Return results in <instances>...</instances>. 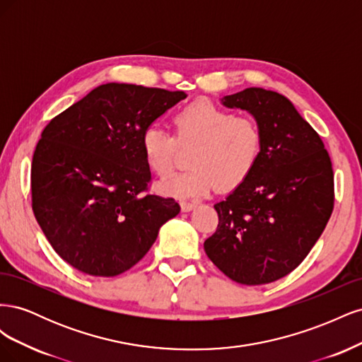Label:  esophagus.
<instances>
[{"label": "esophagus", "instance_id": "34e87169", "mask_svg": "<svg viewBox=\"0 0 362 362\" xmlns=\"http://www.w3.org/2000/svg\"><path fill=\"white\" fill-rule=\"evenodd\" d=\"M180 205H181V210L187 213V211H192L193 208H194L196 205H198V204L193 202V201H181Z\"/></svg>", "mask_w": 362, "mask_h": 362}]
</instances>
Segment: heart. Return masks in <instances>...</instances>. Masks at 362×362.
Listing matches in <instances>:
<instances>
[{
    "instance_id": "heart-1",
    "label": "heart",
    "mask_w": 362,
    "mask_h": 362,
    "mask_svg": "<svg viewBox=\"0 0 362 362\" xmlns=\"http://www.w3.org/2000/svg\"><path fill=\"white\" fill-rule=\"evenodd\" d=\"M175 128L181 145H194L189 157L192 168L160 181L161 194L193 198L210 193L216 185L231 190L254 170L262 141L254 119L198 100L177 113ZM140 148L152 172L160 177L170 173L177 141L168 131L149 125L140 136Z\"/></svg>"
}]
</instances>
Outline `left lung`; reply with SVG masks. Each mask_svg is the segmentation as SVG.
Returning <instances> with one entry per match:
<instances>
[{"mask_svg":"<svg viewBox=\"0 0 362 362\" xmlns=\"http://www.w3.org/2000/svg\"><path fill=\"white\" fill-rule=\"evenodd\" d=\"M255 119L261 151L249 177L221 202L205 254L245 286L281 279L322 235L334 208V172L320 136L288 98L261 87L221 100Z\"/></svg>","mask_w":362,"mask_h":362,"instance_id":"8db88e82","label":"left lung"}]
</instances>
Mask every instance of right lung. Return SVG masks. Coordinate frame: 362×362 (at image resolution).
I'll return each mask as SVG.
<instances>
[{
  "label": "right lung",
  "instance_id": "add662e5",
  "mask_svg": "<svg viewBox=\"0 0 362 362\" xmlns=\"http://www.w3.org/2000/svg\"><path fill=\"white\" fill-rule=\"evenodd\" d=\"M136 84L95 87L42 131L31 164L33 211L57 254L92 276H117L146 255L180 213L148 194L144 129L185 100Z\"/></svg>",
  "mask_w": 362,
  "mask_h": 362
}]
</instances>
